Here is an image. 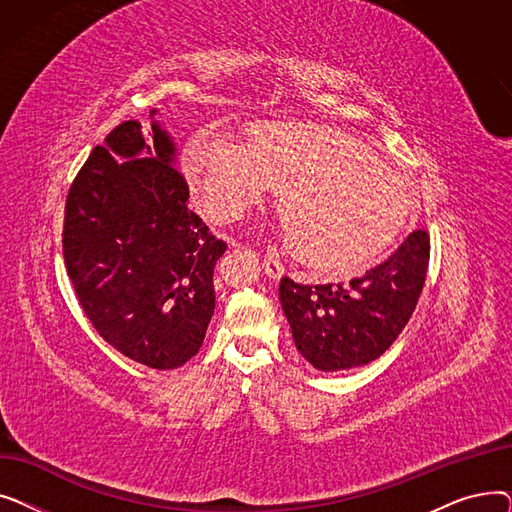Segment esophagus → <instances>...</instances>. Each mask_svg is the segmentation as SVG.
Returning a JSON list of instances; mask_svg holds the SVG:
<instances>
[{"label": "esophagus", "mask_w": 512, "mask_h": 512, "mask_svg": "<svg viewBox=\"0 0 512 512\" xmlns=\"http://www.w3.org/2000/svg\"><path fill=\"white\" fill-rule=\"evenodd\" d=\"M263 272L270 276V278L278 280V278L284 276V265L280 263V259L276 255L270 253V255L263 257Z\"/></svg>", "instance_id": "34e87169"}]
</instances>
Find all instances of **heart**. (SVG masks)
<instances>
[{
	"label": "heart",
	"instance_id": "obj_1",
	"mask_svg": "<svg viewBox=\"0 0 512 512\" xmlns=\"http://www.w3.org/2000/svg\"><path fill=\"white\" fill-rule=\"evenodd\" d=\"M186 176L215 222H234L276 188L284 236L303 263L346 272L396 236L411 209L407 182L344 130L278 120L247 145L201 130Z\"/></svg>",
	"mask_w": 512,
	"mask_h": 512
}]
</instances>
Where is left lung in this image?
<instances>
[{
	"instance_id": "obj_1",
	"label": "left lung",
	"mask_w": 512,
	"mask_h": 512,
	"mask_svg": "<svg viewBox=\"0 0 512 512\" xmlns=\"http://www.w3.org/2000/svg\"><path fill=\"white\" fill-rule=\"evenodd\" d=\"M429 236L413 230L380 265L346 284L280 282L297 351L319 371L361 367L384 355L409 324L425 284Z\"/></svg>"
}]
</instances>
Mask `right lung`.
Returning a JSON list of instances; mask_svg holds the SVG:
<instances>
[{"label": "right lung", "instance_id": "add662e5", "mask_svg": "<svg viewBox=\"0 0 512 512\" xmlns=\"http://www.w3.org/2000/svg\"><path fill=\"white\" fill-rule=\"evenodd\" d=\"M149 134L147 145L128 120L91 151L68 191L62 249L99 336L141 365L176 369L203 344L226 242L188 209L170 134L155 120Z\"/></svg>", "mask_w": 512, "mask_h": 512}]
</instances>
